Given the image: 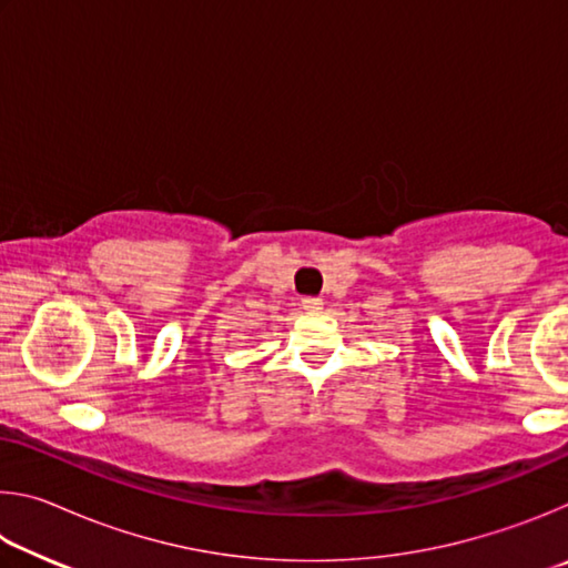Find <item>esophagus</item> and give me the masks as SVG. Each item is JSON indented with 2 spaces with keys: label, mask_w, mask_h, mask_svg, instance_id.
I'll use <instances>...</instances> for the list:
<instances>
[{
  "label": "esophagus",
  "mask_w": 568,
  "mask_h": 568,
  "mask_svg": "<svg viewBox=\"0 0 568 568\" xmlns=\"http://www.w3.org/2000/svg\"><path fill=\"white\" fill-rule=\"evenodd\" d=\"M301 305H303V311H307V313H318L323 307V301H321V297H303Z\"/></svg>",
  "instance_id": "obj_1"
}]
</instances>
